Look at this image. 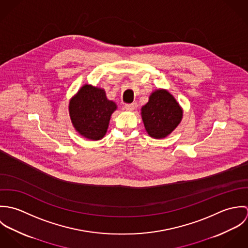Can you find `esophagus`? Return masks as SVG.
I'll return each mask as SVG.
<instances>
[{
  "instance_id": "1",
  "label": "esophagus",
  "mask_w": 248,
  "mask_h": 248,
  "mask_svg": "<svg viewBox=\"0 0 248 248\" xmlns=\"http://www.w3.org/2000/svg\"><path fill=\"white\" fill-rule=\"evenodd\" d=\"M137 107H138L137 103H132V104H125L124 108H125L127 110H134V109H136Z\"/></svg>"
}]
</instances>
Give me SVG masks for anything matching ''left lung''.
I'll list each match as a JSON object with an SVG mask.
<instances>
[{"instance_id":"8db88e82","label":"left lung","mask_w":248,"mask_h":248,"mask_svg":"<svg viewBox=\"0 0 248 248\" xmlns=\"http://www.w3.org/2000/svg\"><path fill=\"white\" fill-rule=\"evenodd\" d=\"M141 110L145 129L155 139H163L171 134L182 117V109L177 100L164 90L154 92Z\"/></svg>"}]
</instances>
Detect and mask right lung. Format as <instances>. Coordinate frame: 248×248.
I'll use <instances>...</instances> for the list:
<instances>
[{"mask_svg":"<svg viewBox=\"0 0 248 248\" xmlns=\"http://www.w3.org/2000/svg\"><path fill=\"white\" fill-rule=\"evenodd\" d=\"M69 108L76 131L89 140H99L106 134L116 105L107 99L104 90L85 85L71 99Z\"/></svg>","mask_w":248,"mask_h":248,"instance_id":"right-lung-1","label":"right lung"}]
</instances>
